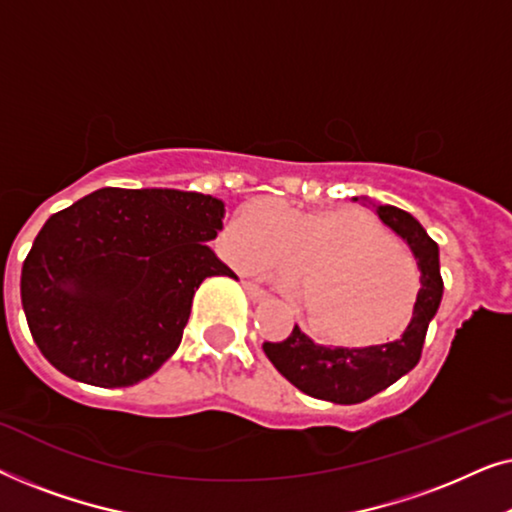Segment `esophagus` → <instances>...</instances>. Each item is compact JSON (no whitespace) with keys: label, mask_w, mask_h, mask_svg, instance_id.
<instances>
[{"label":"esophagus","mask_w":512,"mask_h":512,"mask_svg":"<svg viewBox=\"0 0 512 512\" xmlns=\"http://www.w3.org/2000/svg\"><path fill=\"white\" fill-rule=\"evenodd\" d=\"M244 291L249 293L251 300H256V303H261V300H268V291L263 289V286H258L254 282H244Z\"/></svg>","instance_id":"esophagus-1"}]
</instances>
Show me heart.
<instances>
[{
	"mask_svg": "<svg viewBox=\"0 0 512 512\" xmlns=\"http://www.w3.org/2000/svg\"><path fill=\"white\" fill-rule=\"evenodd\" d=\"M230 254L244 268H303L298 305L307 324L342 345H373L401 331L419 289L412 256L359 209L300 212L261 202L235 221ZM279 279L293 284L289 275Z\"/></svg>",
	"mask_w": 512,
	"mask_h": 512,
	"instance_id": "1",
	"label": "heart"
}]
</instances>
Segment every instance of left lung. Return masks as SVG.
Returning a JSON list of instances; mask_svg holds the SVG:
<instances>
[{
  "mask_svg": "<svg viewBox=\"0 0 512 512\" xmlns=\"http://www.w3.org/2000/svg\"><path fill=\"white\" fill-rule=\"evenodd\" d=\"M377 216L408 242L422 270V289L417 293L412 319L401 338L370 347H324L317 345L296 324L289 338L263 342V352L272 366L293 387L321 401L338 405L363 403L410 373L422 356L429 321L438 312L443 298L438 244L426 235L422 223L391 205L377 207Z\"/></svg>",
  "mask_w": 512,
  "mask_h": 512,
  "instance_id": "obj_1",
  "label": "left lung"
}]
</instances>
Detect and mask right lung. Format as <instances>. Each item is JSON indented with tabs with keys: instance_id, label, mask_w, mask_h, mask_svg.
I'll list each match as a JSON object with an SVG mask.
<instances>
[{
	"instance_id": "obj_1",
	"label": "right lung",
	"mask_w": 512,
	"mask_h": 512,
	"mask_svg": "<svg viewBox=\"0 0 512 512\" xmlns=\"http://www.w3.org/2000/svg\"><path fill=\"white\" fill-rule=\"evenodd\" d=\"M223 202L174 188H100L44 223L20 300L48 363L93 387H132L177 352L207 277Z\"/></svg>"
}]
</instances>
